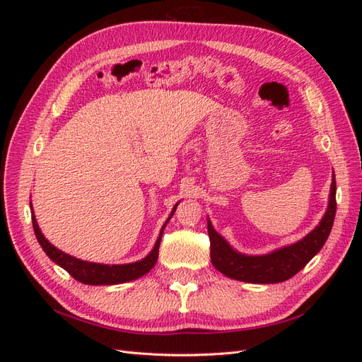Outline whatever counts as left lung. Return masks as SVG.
Masks as SVG:
<instances>
[{"label": "left lung", "mask_w": 362, "mask_h": 362, "mask_svg": "<svg viewBox=\"0 0 362 362\" xmlns=\"http://www.w3.org/2000/svg\"><path fill=\"white\" fill-rule=\"evenodd\" d=\"M335 175H332L329 204L327 210L310 234H306L299 242L290 246H284L266 255H245L234 250L226 240L213 228L208 221V237L211 245L213 266L223 273L225 276L252 282V284H276L287 281L300 272L313 257H315L331 234L334 225L337 201H335Z\"/></svg>", "instance_id": "left-lung-1"}]
</instances>
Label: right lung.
<instances>
[{
  "instance_id": "right-lung-1",
  "label": "right lung",
  "mask_w": 362,
  "mask_h": 362,
  "mask_svg": "<svg viewBox=\"0 0 362 362\" xmlns=\"http://www.w3.org/2000/svg\"><path fill=\"white\" fill-rule=\"evenodd\" d=\"M31 206V202H30ZM178 204L173 206V210L166 221V223L163 225L160 235L157 238V242L154 245V249H152L149 254L140 261L136 262H129V264H100V262H89V261H83L80 258H75L72 255L64 254L60 249H57L54 245H51L48 240L45 238L40 233L39 225L36 222L35 213H33V206H31V221H33V229H35V234L39 245L42 249L45 250V254L59 264L62 269L66 270L72 278L76 281H80L83 284H87V286H112V284H122L128 281H134L140 276L146 275V273L156 266L157 258H158V247L161 242V235H163V229L166 228L168 222L170 221V217L173 216L175 210H177Z\"/></svg>"
}]
</instances>
